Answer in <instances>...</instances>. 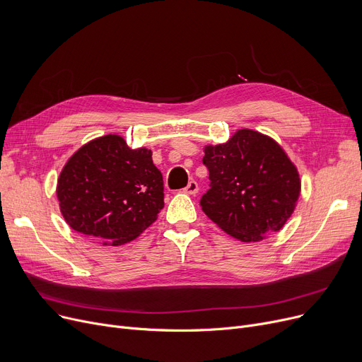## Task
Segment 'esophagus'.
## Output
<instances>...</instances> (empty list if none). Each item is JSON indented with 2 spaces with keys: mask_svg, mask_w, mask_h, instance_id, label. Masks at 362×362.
<instances>
[{
  "mask_svg": "<svg viewBox=\"0 0 362 362\" xmlns=\"http://www.w3.org/2000/svg\"><path fill=\"white\" fill-rule=\"evenodd\" d=\"M198 191H199V187H198V183H197L195 180L189 182L187 186L183 189V192H185V194H189V195H197Z\"/></svg>",
  "mask_w": 362,
  "mask_h": 362,
  "instance_id": "34e87169",
  "label": "esophagus"
}]
</instances>
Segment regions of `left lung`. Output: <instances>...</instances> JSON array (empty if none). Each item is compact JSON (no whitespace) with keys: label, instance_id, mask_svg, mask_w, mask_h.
I'll return each instance as SVG.
<instances>
[{"label":"left lung","instance_id":"1","mask_svg":"<svg viewBox=\"0 0 362 362\" xmlns=\"http://www.w3.org/2000/svg\"><path fill=\"white\" fill-rule=\"evenodd\" d=\"M211 187L201 206L223 232L259 242L283 229L300 195L296 165L273 138L239 129L218 145L204 146Z\"/></svg>","mask_w":362,"mask_h":362}]
</instances>
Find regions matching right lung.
<instances>
[{
	"label": "right lung",
	"mask_w": 362,
	"mask_h": 362,
	"mask_svg": "<svg viewBox=\"0 0 362 362\" xmlns=\"http://www.w3.org/2000/svg\"><path fill=\"white\" fill-rule=\"evenodd\" d=\"M160 170L152 151L132 149L120 135H105L81 146L57 180L66 223L103 245L136 239L164 206Z\"/></svg>",
	"instance_id": "add662e5"
}]
</instances>
